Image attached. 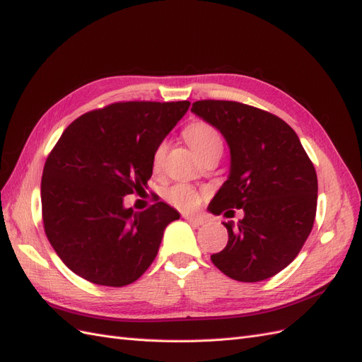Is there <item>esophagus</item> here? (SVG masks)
Wrapping results in <instances>:
<instances>
[{
	"label": "esophagus",
	"mask_w": 362,
	"mask_h": 362,
	"mask_svg": "<svg viewBox=\"0 0 362 362\" xmlns=\"http://www.w3.org/2000/svg\"><path fill=\"white\" fill-rule=\"evenodd\" d=\"M184 219L193 226H202L206 223V219L202 216H193V215H184Z\"/></svg>",
	"instance_id": "1"
}]
</instances>
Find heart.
<instances>
[{"mask_svg": "<svg viewBox=\"0 0 362 362\" xmlns=\"http://www.w3.org/2000/svg\"><path fill=\"white\" fill-rule=\"evenodd\" d=\"M184 138L187 139L192 151L198 156L207 152L211 147L221 146V138H219L218 132L204 121H195L192 122V124H189L186 130H184ZM165 151H167V144L164 141L156 146L153 158H152V165L155 170H158L161 167ZM165 198L170 204L182 210L195 209L201 202L199 193L197 190H193L192 187L186 186V184H176V186L170 187L165 193Z\"/></svg>", "mask_w": 362, "mask_h": 362, "instance_id": "b5f03b06", "label": "heart"}]
</instances>
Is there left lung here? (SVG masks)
<instances>
[{
  "mask_svg": "<svg viewBox=\"0 0 362 362\" xmlns=\"http://www.w3.org/2000/svg\"><path fill=\"white\" fill-rule=\"evenodd\" d=\"M192 112L221 132L230 148V172L209 210L244 211L236 224L223 223L228 241L211 262L243 283L275 276L312 232L318 199L312 161L295 130L269 112L215 100L193 103Z\"/></svg>",
  "mask_w": 362,
  "mask_h": 362,
  "instance_id": "1",
  "label": "left lung"
}]
</instances>
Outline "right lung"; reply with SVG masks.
Instances as JSON below:
<instances>
[{
    "label": "right lung",
    "mask_w": 362,
    "mask_h": 362,
    "mask_svg": "<svg viewBox=\"0 0 362 362\" xmlns=\"http://www.w3.org/2000/svg\"><path fill=\"white\" fill-rule=\"evenodd\" d=\"M189 105L115 103L84 113L63 132L44 164L42 223L52 247L78 276L122 287L153 262L180 211L163 201L135 211L124 207V197L144 190L156 146Z\"/></svg>",
    "instance_id": "obj_1"
}]
</instances>
